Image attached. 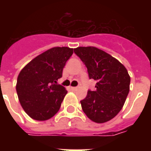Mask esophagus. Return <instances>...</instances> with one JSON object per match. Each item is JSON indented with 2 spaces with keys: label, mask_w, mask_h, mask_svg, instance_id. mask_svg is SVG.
Returning <instances> with one entry per match:
<instances>
[{
  "label": "esophagus",
  "mask_w": 151,
  "mask_h": 151,
  "mask_svg": "<svg viewBox=\"0 0 151 151\" xmlns=\"http://www.w3.org/2000/svg\"><path fill=\"white\" fill-rule=\"evenodd\" d=\"M78 87H76V86H70V89L72 90V91H76Z\"/></svg>",
  "instance_id": "34e87169"
}]
</instances>
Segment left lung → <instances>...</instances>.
<instances>
[{
	"mask_svg": "<svg viewBox=\"0 0 151 151\" xmlns=\"http://www.w3.org/2000/svg\"><path fill=\"white\" fill-rule=\"evenodd\" d=\"M74 53L87 68L89 78L96 82L81 101L84 113L95 123H104L123 108L129 92L130 77L126 68L113 56L95 47H78Z\"/></svg>",
	"mask_w": 151,
	"mask_h": 151,
	"instance_id": "obj_1",
	"label": "left lung"
}]
</instances>
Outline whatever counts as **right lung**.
Here are the masks:
<instances>
[{
    "label": "right lung",
    "mask_w": 151,
    "mask_h": 151,
    "mask_svg": "<svg viewBox=\"0 0 151 151\" xmlns=\"http://www.w3.org/2000/svg\"><path fill=\"white\" fill-rule=\"evenodd\" d=\"M73 48L55 47L28 63L17 80L18 100L26 113L36 120H47L59 111L67 91L57 84Z\"/></svg>",
    "instance_id": "1"
}]
</instances>
